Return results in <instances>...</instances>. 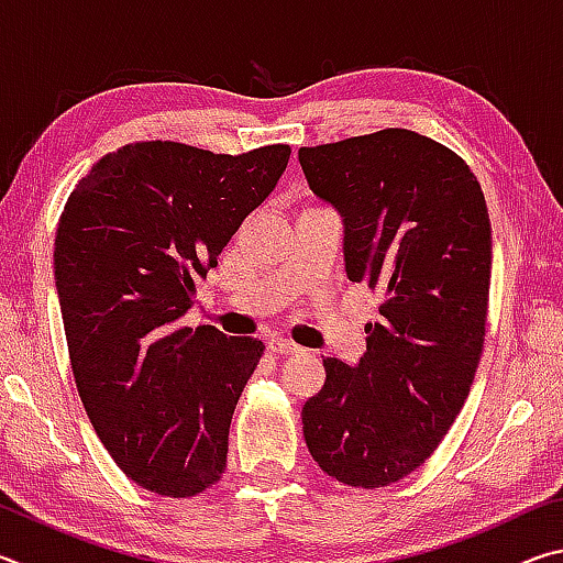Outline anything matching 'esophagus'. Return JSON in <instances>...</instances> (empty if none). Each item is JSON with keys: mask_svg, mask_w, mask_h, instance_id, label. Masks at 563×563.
I'll list each match as a JSON object with an SVG mask.
<instances>
[{"mask_svg": "<svg viewBox=\"0 0 563 563\" xmlns=\"http://www.w3.org/2000/svg\"><path fill=\"white\" fill-rule=\"evenodd\" d=\"M268 347H271V352H278V355H298V352L302 350L300 345H295V342L283 340V338H273L268 342Z\"/></svg>", "mask_w": 563, "mask_h": 563, "instance_id": "1", "label": "esophagus"}]
</instances>
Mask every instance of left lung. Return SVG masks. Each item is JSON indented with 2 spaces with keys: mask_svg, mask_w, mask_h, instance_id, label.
I'll use <instances>...</instances> for the list:
<instances>
[{
  "mask_svg": "<svg viewBox=\"0 0 563 563\" xmlns=\"http://www.w3.org/2000/svg\"><path fill=\"white\" fill-rule=\"evenodd\" d=\"M298 161L342 216L347 278L385 292L357 365L322 360L305 444L338 482L387 487L437 450L474 383L492 280L487 201L454 151L407 129L300 148Z\"/></svg>",
  "mask_w": 563,
  "mask_h": 563,
  "instance_id": "left-lung-1",
  "label": "left lung"
}]
</instances>
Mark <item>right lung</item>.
Instances as JSON below:
<instances>
[{
    "mask_svg": "<svg viewBox=\"0 0 563 563\" xmlns=\"http://www.w3.org/2000/svg\"><path fill=\"white\" fill-rule=\"evenodd\" d=\"M288 158L285 144L228 156L141 141L103 156L64 206L54 280L76 389L113 462L161 497H194L223 474L265 345L180 318Z\"/></svg>",
    "mask_w": 563,
    "mask_h": 563,
    "instance_id": "1",
    "label": "right lung"
}]
</instances>
